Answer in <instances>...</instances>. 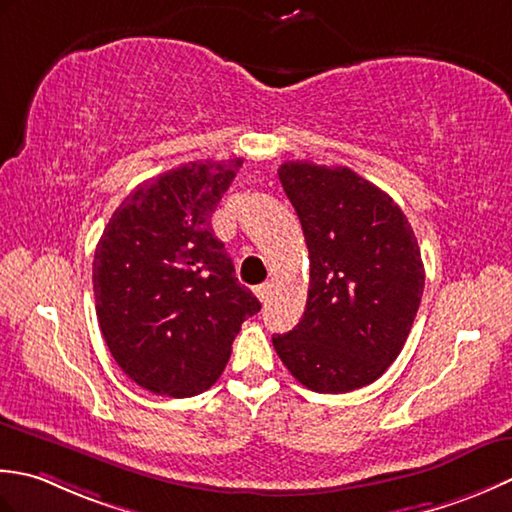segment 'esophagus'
I'll return each mask as SVG.
<instances>
[{
	"label": "esophagus",
	"mask_w": 512,
	"mask_h": 512,
	"mask_svg": "<svg viewBox=\"0 0 512 512\" xmlns=\"http://www.w3.org/2000/svg\"><path fill=\"white\" fill-rule=\"evenodd\" d=\"M254 294H256V298H258L260 302H267V298H269V294H271V285H269V283L258 285V287L254 289Z\"/></svg>",
	"instance_id": "obj_1"
}]
</instances>
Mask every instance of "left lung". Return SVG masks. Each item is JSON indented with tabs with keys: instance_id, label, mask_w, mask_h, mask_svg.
I'll use <instances>...</instances> for the list:
<instances>
[{
	"instance_id": "1",
	"label": "left lung",
	"mask_w": 512,
	"mask_h": 512,
	"mask_svg": "<svg viewBox=\"0 0 512 512\" xmlns=\"http://www.w3.org/2000/svg\"><path fill=\"white\" fill-rule=\"evenodd\" d=\"M309 249L305 316L274 349L316 393L367 387L400 356L424 291L420 245L389 194L349 168L280 165Z\"/></svg>"
}]
</instances>
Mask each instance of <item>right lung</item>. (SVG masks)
Returning <instances> with one entry per match:
<instances>
[{
  "mask_svg": "<svg viewBox=\"0 0 512 512\" xmlns=\"http://www.w3.org/2000/svg\"><path fill=\"white\" fill-rule=\"evenodd\" d=\"M241 165L196 161L141 183L99 238L92 285L103 340L121 371L156 395L210 389L260 311L212 229Z\"/></svg>",
  "mask_w": 512,
  "mask_h": 512,
  "instance_id": "obj_1",
  "label": "right lung"
}]
</instances>
